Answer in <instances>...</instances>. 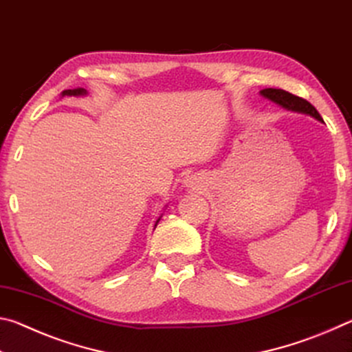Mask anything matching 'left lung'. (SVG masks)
<instances>
[{
  "mask_svg": "<svg viewBox=\"0 0 352 352\" xmlns=\"http://www.w3.org/2000/svg\"><path fill=\"white\" fill-rule=\"evenodd\" d=\"M261 94L267 99H270L272 102H275L278 105H281L283 109L289 110V111H296V113H305V115H309L317 119V121L323 122V118L320 116V113L317 109L307 102L306 99L298 98L295 94H292L289 91H284L281 88H265V90H261Z\"/></svg>",
  "mask_w": 352,
  "mask_h": 352,
  "instance_id": "left-lung-1",
  "label": "left lung"
}]
</instances>
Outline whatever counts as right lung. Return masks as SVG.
<instances>
[{"mask_svg":"<svg viewBox=\"0 0 352 352\" xmlns=\"http://www.w3.org/2000/svg\"><path fill=\"white\" fill-rule=\"evenodd\" d=\"M85 94H87L85 88H74V90L62 91V96H85ZM158 222H160V219L157 220V223ZM157 223H155V226H157Z\"/></svg>","mask_w":352,"mask_h":352,"instance_id":"right-lung-1","label":"right lung"}]
</instances>
